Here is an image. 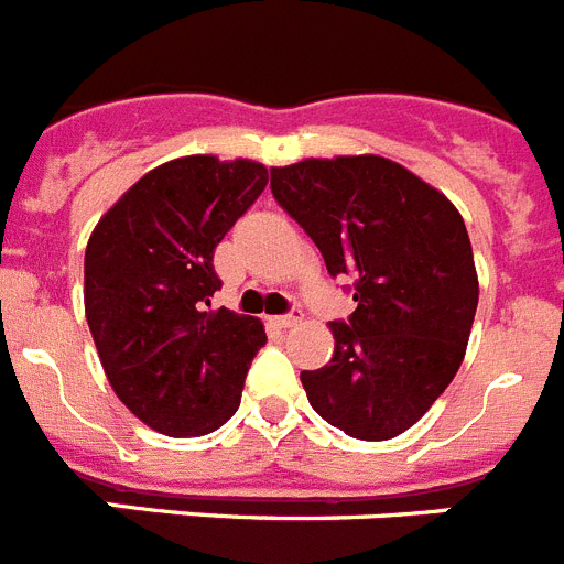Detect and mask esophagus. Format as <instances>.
<instances>
[{"label": "esophagus", "instance_id": "1", "mask_svg": "<svg viewBox=\"0 0 564 564\" xmlns=\"http://www.w3.org/2000/svg\"><path fill=\"white\" fill-rule=\"evenodd\" d=\"M297 324H301V312H290V315H278L274 318V326H281V329H292Z\"/></svg>", "mask_w": 564, "mask_h": 564}]
</instances>
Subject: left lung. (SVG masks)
I'll return each instance as SVG.
<instances>
[{
	"label": "left lung",
	"instance_id": "obj_1",
	"mask_svg": "<svg viewBox=\"0 0 564 564\" xmlns=\"http://www.w3.org/2000/svg\"><path fill=\"white\" fill-rule=\"evenodd\" d=\"M272 194L352 278L335 349L301 372L312 410L361 442L410 430L465 361L479 278L465 220L438 188L378 154L274 165Z\"/></svg>",
	"mask_w": 564,
	"mask_h": 564
}]
</instances>
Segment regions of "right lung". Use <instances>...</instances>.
I'll return each instance as SVG.
<instances>
[{
  "instance_id": "right-lung-1",
  "label": "right lung",
  "mask_w": 564,
  "mask_h": 564,
  "mask_svg": "<svg viewBox=\"0 0 564 564\" xmlns=\"http://www.w3.org/2000/svg\"><path fill=\"white\" fill-rule=\"evenodd\" d=\"M267 165L177 158L151 169L94 226L85 318L117 399L158 433L224 427L267 344L258 318L212 310L217 243L267 188Z\"/></svg>"
}]
</instances>
